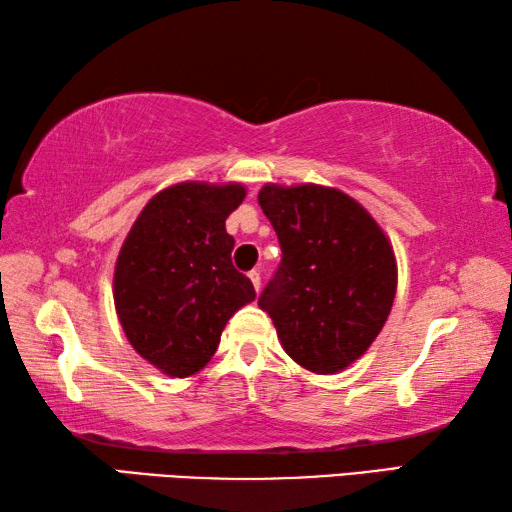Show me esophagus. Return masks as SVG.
<instances>
[{
    "mask_svg": "<svg viewBox=\"0 0 512 512\" xmlns=\"http://www.w3.org/2000/svg\"><path fill=\"white\" fill-rule=\"evenodd\" d=\"M248 280L253 282L255 291H259V286H262V280H259V271H250V273H248Z\"/></svg>",
    "mask_w": 512,
    "mask_h": 512,
    "instance_id": "obj_1",
    "label": "esophagus"
}]
</instances>
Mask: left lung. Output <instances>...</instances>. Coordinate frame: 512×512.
Masks as SVG:
<instances>
[{
    "label": "left lung",
    "instance_id": "8db88e82",
    "mask_svg": "<svg viewBox=\"0 0 512 512\" xmlns=\"http://www.w3.org/2000/svg\"><path fill=\"white\" fill-rule=\"evenodd\" d=\"M257 199L282 246L259 309L271 315L297 365L338 374L371 347L392 311V244L374 217L336 188L266 183Z\"/></svg>",
    "mask_w": 512,
    "mask_h": 512
}]
</instances>
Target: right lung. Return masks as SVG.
Listing matches in <instances>:
<instances>
[{"label":"right lung","instance_id":"right-lung-1","mask_svg":"<svg viewBox=\"0 0 512 512\" xmlns=\"http://www.w3.org/2000/svg\"><path fill=\"white\" fill-rule=\"evenodd\" d=\"M246 197L239 183L185 181L147 201L120 248L114 304L129 345L172 378L208 365L221 331L255 300L232 266L226 219Z\"/></svg>","mask_w":512,"mask_h":512}]
</instances>
